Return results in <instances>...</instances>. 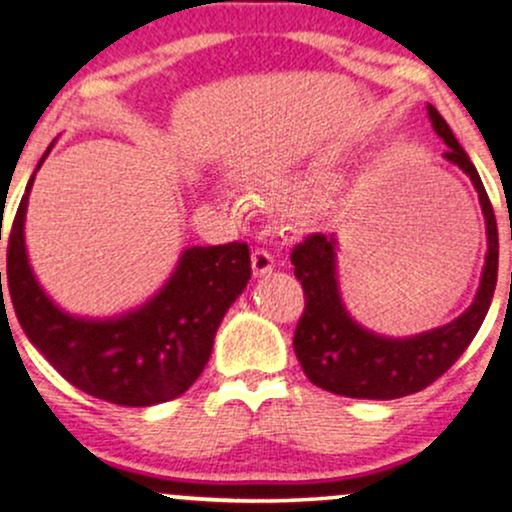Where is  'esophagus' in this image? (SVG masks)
<instances>
[{
    "label": "esophagus",
    "instance_id": "esophagus-1",
    "mask_svg": "<svg viewBox=\"0 0 512 512\" xmlns=\"http://www.w3.org/2000/svg\"><path fill=\"white\" fill-rule=\"evenodd\" d=\"M274 264H276V260L269 250L257 248L255 252H252V272H255V276L269 274L274 269Z\"/></svg>",
    "mask_w": 512,
    "mask_h": 512
}]
</instances>
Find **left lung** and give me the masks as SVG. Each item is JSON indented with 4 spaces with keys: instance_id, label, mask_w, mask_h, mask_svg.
<instances>
[{
    "instance_id": "left-lung-1",
    "label": "left lung",
    "mask_w": 512,
    "mask_h": 512,
    "mask_svg": "<svg viewBox=\"0 0 512 512\" xmlns=\"http://www.w3.org/2000/svg\"><path fill=\"white\" fill-rule=\"evenodd\" d=\"M433 129L445 144V158L460 166L477 187L486 219L489 252L481 274L477 298L457 320L421 332L416 337L390 339L363 330L346 313L337 286V240L313 233L291 250L293 274L301 281L305 308L293 334V349L308 380L322 390L356 399H397L414 395L464 354L477 337L496 291L498 279V228L489 195L477 168L457 144L448 122L428 105Z\"/></svg>"
}]
</instances>
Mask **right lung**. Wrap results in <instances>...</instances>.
I'll return each instance as SVG.
<instances>
[{
    "label": "right lung",
    "mask_w": 512,
    "mask_h": 512,
    "mask_svg": "<svg viewBox=\"0 0 512 512\" xmlns=\"http://www.w3.org/2000/svg\"><path fill=\"white\" fill-rule=\"evenodd\" d=\"M33 180L35 173L16 209L7 248L9 296L26 337L64 380L91 397L120 407L180 397L202 375L223 315L248 284V243L187 248L168 284L132 313L113 320L72 317L45 296L28 264L23 221Z\"/></svg>",
    "instance_id": "right-lung-1"
}]
</instances>
